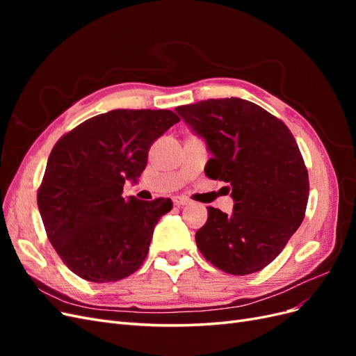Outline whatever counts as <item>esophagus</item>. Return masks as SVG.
<instances>
[{
    "label": "esophagus",
    "instance_id": "obj_1",
    "mask_svg": "<svg viewBox=\"0 0 356 356\" xmlns=\"http://www.w3.org/2000/svg\"><path fill=\"white\" fill-rule=\"evenodd\" d=\"M172 200H174V204H175V207H178V208L186 207V204L190 203V202H188L187 199H184V197H174Z\"/></svg>",
    "mask_w": 356,
    "mask_h": 356
}]
</instances>
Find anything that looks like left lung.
I'll use <instances>...</instances> for the list:
<instances>
[{
	"label": "left lung",
	"instance_id": "8db88e82",
	"mask_svg": "<svg viewBox=\"0 0 356 356\" xmlns=\"http://www.w3.org/2000/svg\"><path fill=\"white\" fill-rule=\"evenodd\" d=\"M212 157L204 174L227 182L233 212L208 208L196 233L202 255L230 275L260 272L305 218L309 177L289 129L250 101L208 99L177 106Z\"/></svg>",
	"mask_w": 356,
	"mask_h": 356
}]
</instances>
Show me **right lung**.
<instances>
[{"label": "right lung", "instance_id": "right-lung-1", "mask_svg": "<svg viewBox=\"0 0 356 356\" xmlns=\"http://www.w3.org/2000/svg\"><path fill=\"white\" fill-rule=\"evenodd\" d=\"M178 122L169 110H113L53 147L37 203L50 243L77 276L115 282L143 266L172 200H126L123 186L141 177L149 147Z\"/></svg>", "mask_w": 356, "mask_h": 356}]
</instances>
